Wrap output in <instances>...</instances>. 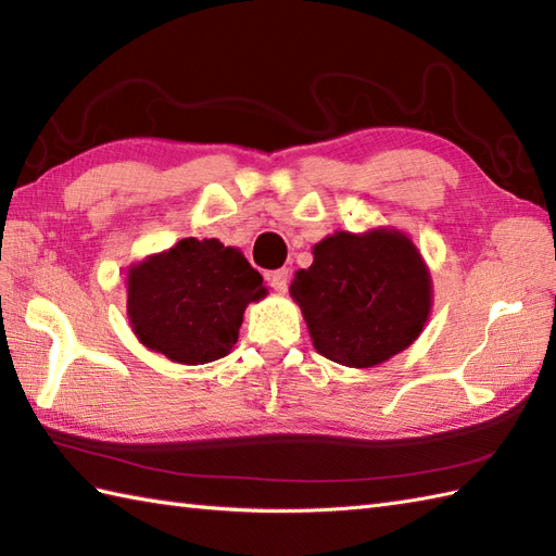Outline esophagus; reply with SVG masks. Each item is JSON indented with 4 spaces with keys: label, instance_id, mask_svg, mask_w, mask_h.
I'll use <instances>...</instances> for the list:
<instances>
[{
    "label": "esophagus",
    "instance_id": "esophagus-1",
    "mask_svg": "<svg viewBox=\"0 0 556 556\" xmlns=\"http://www.w3.org/2000/svg\"><path fill=\"white\" fill-rule=\"evenodd\" d=\"M267 279H269V287L275 289L277 293H285L289 289V269H285V267L277 269V271H271Z\"/></svg>",
    "mask_w": 556,
    "mask_h": 556
}]
</instances>
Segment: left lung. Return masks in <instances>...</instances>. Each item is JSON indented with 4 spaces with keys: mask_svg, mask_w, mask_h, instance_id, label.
<instances>
[{
    "mask_svg": "<svg viewBox=\"0 0 556 556\" xmlns=\"http://www.w3.org/2000/svg\"><path fill=\"white\" fill-rule=\"evenodd\" d=\"M289 291L317 353L346 368H372L408 349L432 305L428 265L396 229L327 236Z\"/></svg>",
    "mask_w": 556,
    "mask_h": 556,
    "instance_id": "left-lung-1",
    "label": "left lung"
}]
</instances>
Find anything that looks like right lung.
Masks as SVG:
<instances>
[{
  "label": "right lung",
  "instance_id": "1",
  "mask_svg": "<svg viewBox=\"0 0 556 556\" xmlns=\"http://www.w3.org/2000/svg\"><path fill=\"white\" fill-rule=\"evenodd\" d=\"M128 320L138 341L174 363L224 358L239 339L243 311L267 293L239 248L181 239L128 269Z\"/></svg>",
  "mask_w": 556,
  "mask_h": 556
}]
</instances>
